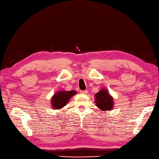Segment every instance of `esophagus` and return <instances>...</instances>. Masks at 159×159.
I'll return each mask as SVG.
<instances>
[{"label":"esophagus","mask_w":159,"mask_h":159,"mask_svg":"<svg viewBox=\"0 0 159 159\" xmlns=\"http://www.w3.org/2000/svg\"><path fill=\"white\" fill-rule=\"evenodd\" d=\"M80 92L81 93V94H88V91L87 90H84V91H82V90H81Z\"/></svg>","instance_id":"1"}]
</instances>
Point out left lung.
<instances>
[{
  "label": "left lung",
  "mask_w": 159,
  "mask_h": 159,
  "mask_svg": "<svg viewBox=\"0 0 159 159\" xmlns=\"http://www.w3.org/2000/svg\"><path fill=\"white\" fill-rule=\"evenodd\" d=\"M95 102L102 111H110L113 107V99L107 89H102L95 94Z\"/></svg>",
  "instance_id": "8db88e82"
}]
</instances>
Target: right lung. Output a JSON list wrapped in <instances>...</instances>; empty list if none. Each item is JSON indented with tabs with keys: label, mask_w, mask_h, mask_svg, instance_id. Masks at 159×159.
Here are the masks:
<instances>
[{
	"label": "right lung",
	"mask_w": 159,
	"mask_h": 159,
	"mask_svg": "<svg viewBox=\"0 0 159 159\" xmlns=\"http://www.w3.org/2000/svg\"><path fill=\"white\" fill-rule=\"evenodd\" d=\"M77 92L75 91H60L57 92L52 98L51 103L52 107L56 109H59L63 107L68 102L69 99L75 95Z\"/></svg>",
	"instance_id": "right-lung-1"
}]
</instances>
